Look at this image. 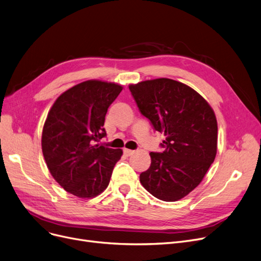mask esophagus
Returning <instances> with one entry per match:
<instances>
[{
	"mask_svg": "<svg viewBox=\"0 0 261 261\" xmlns=\"http://www.w3.org/2000/svg\"><path fill=\"white\" fill-rule=\"evenodd\" d=\"M123 153L126 154L127 156H129V155H132V154L134 153V150H131V149H127V148H124V149H123Z\"/></svg>",
	"mask_w": 261,
	"mask_h": 261,
	"instance_id": "34e87169",
	"label": "esophagus"
}]
</instances>
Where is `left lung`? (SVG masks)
I'll return each mask as SVG.
<instances>
[{
	"mask_svg": "<svg viewBox=\"0 0 261 261\" xmlns=\"http://www.w3.org/2000/svg\"><path fill=\"white\" fill-rule=\"evenodd\" d=\"M142 114L165 135L163 152H150L151 164L140 175L154 197L176 201L207 174L218 149V122L210 105L192 87L154 79L129 85Z\"/></svg>",
	"mask_w": 261,
	"mask_h": 261,
	"instance_id": "1",
	"label": "left lung"
}]
</instances>
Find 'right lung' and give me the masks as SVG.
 I'll return each instance as SVG.
<instances>
[{
    "instance_id": "obj_1",
    "label": "right lung",
    "mask_w": 261,
    "mask_h": 261,
    "mask_svg": "<svg viewBox=\"0 0 261 261\" xmlns=\"http://www.w3.org/2000/svg\"><path fill=\"white\" fill-rule=\"evenodd\" d=\"M122 90L116 83L88 80L55 100L43 124L41 148L52 175L79 198H93L108 188L121 149L99 144L109 107Z\"/></svg>"
}]
</instances>
